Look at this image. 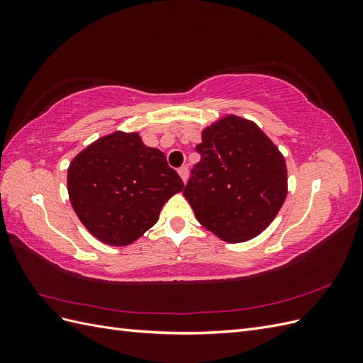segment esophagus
<instances>
[{"label":"esophagus","instance_id":"obj_1","mask_svg":"<svg viewBox=\"0 0 363 363\" xmlns=\"http://www.w3.org/2000/svg\"><path fill=\"white\" fill-rule=\"evenodd\" d=\"M179 174H180V177H182V180L186 183L188 182V175H189V169H188V167H182L180 169H179Z\"/></svg>","mask_w":363,"mask_h":363}]
</instances>
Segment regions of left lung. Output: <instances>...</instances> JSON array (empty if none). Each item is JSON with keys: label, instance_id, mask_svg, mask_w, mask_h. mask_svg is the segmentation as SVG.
I'll use <instances>...</instances> for the list:
<instances>
[{"label": "left lung", "instance_id": "8db88e82", "mask_svg": "<svg viewBox=\"0 0 363 363\" xmlns=\"http://www.w3.org/2000/svg\"><path fill=\"white\" fill-rule=\"evenodd\" d=\"M201 160L183 195L199 223L225 242H245L277 216L288 195L286 162L257 124L227 115L195 147Z\"/></svg>", "mask_w": 363, "mask_h": 363}]
</instances>
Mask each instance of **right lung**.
<instances>
[{
  "label": "right lung",
  "instance_id": "right-lung-1",
  "mask_svg": "<svg viewBox=\"0 0 363 363\" xmlns=\"http://www.w3.org/2000/svg\"><path fill=\"white\" fill-rule=\"evenodd\" d=\"M184 184L139 133L115 131L87 145L68 168V194L82 224L101 242L133 244L157 223L163 204Z\"/></svg>",
  "mask_w": 363,
  "mask_h": 363
}]
</instances>
